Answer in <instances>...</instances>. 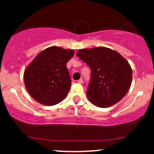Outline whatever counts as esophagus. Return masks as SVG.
I'll list each match as a JSON object with an SVG mask.
<instances>
[{
  "label": "esophagus",
  "instance_id": "34e87169",
  "mask_svg": "<svg viewBox=\"0 0 154 154\" xmlns=\"http://www.w3.org/2000/svg\"><path fill=\"white\" fill-rule=\"evenodd\" d=\"M79 82V83H80V84H82L83 83V80L82 79H80L79 80H78V81H77Z\"/></svg>",
  "mask_w": 154,
  "mask_h": 154
}]
</instances>
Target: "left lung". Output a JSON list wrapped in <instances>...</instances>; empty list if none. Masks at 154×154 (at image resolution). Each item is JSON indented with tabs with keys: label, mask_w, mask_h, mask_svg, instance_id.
I'll return each mask as SVG.
<instances>
[{
	"label": "left lung",
	"mask_w": 154,
	"mask_h": 154,
	"mask_svg": "<svg viewBox=\"0 0 154 154\" xmlns=\"http://www.w3.org/2000/svg\"><path fill=\"white\" fill-rule=\"evenodd\" d=\"M76 55L91 69L87 97L96 106L107 108L123 99L132 82L129 62L116 51L106 47L83 48Z\"/></svg>",
	"instance_id": "8db88e82"
}]
</instances>
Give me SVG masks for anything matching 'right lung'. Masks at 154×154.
I'll use <instances>...</instances> for the list:
<instances>
[{
  "label": "right lung",
  "instance_id": "add662e5",
  "mask_svg": "<svg viewBox=\"0 0 154 154\" xmlns=\"http://www.w3.org/2000/svg\"><path fill=\"white\" fill-rule=\"evenodd\" d=\"M74 53L72 49L51 46L41 51L27 66L24 85L35 101L54 106L66 97L72 85L66 64Z\"/></svg>",
  "mask_w": 154,
  "mask_h": 154
}]
</instances>
